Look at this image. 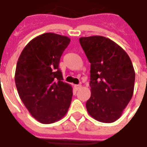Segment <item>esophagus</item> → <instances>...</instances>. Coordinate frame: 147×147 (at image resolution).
Returning a JSON list of instances; mask_svg holds the SVG:
<instances>
[{"label":"esophagus","instance_id":"obj_1","mask_svg":"<svg viewBox=\"0 0 147 147\" xmlns=\"http://www.w3.org/2000/svg\"><path fill=\"white\" fill-rule=\"evenodd\" d=\"M81 87H82V86L80 85V84H77V85H74V88L77 90H78L80 89Z\"/></svg>","mask_w":147,"mask_h":147}]
</instances>
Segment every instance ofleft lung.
<instances>
[{
  "instance_id": "8db88e82",
  "label": "left lung",
  "mask_w": 147,
  "mask_h": 147,
  "mask_svg": "<svg viewBox=\"0 0 147 147\" xmlns=\"http://www.w3.org/2000/svg\"><path fill=\"white\" fill-rule=\"evenodd\" d=\"M79 40L90 63L91 96L86 103L87 112L100 122H114L134 94L131 60L121 47L107 37L92 36Z\"/></svg>"
}]
</instances>
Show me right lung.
Segmentation results:
<instances>
[{
  "mask_svg": "<svg viewBox=\"0 0 147 147\" xmlns=\"http://www.w3.org/2000/svg\"><path fill=\"white\" fill-rule=\"evenodd\" d=\"M70 39L46 33L30 40L18 58L15 84L30 113L44 124L63 118L70 107L72 87L63 81L59 63Z\"/></svg>",
  "mask_w": 147,
  "mask_h": 147,
  "instance_id": "add662e5",
  "label": "right lung"
}]
</instances>
